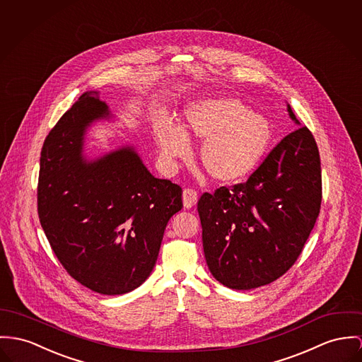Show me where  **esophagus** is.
Returning <instances> with one entry per match:
<instances>
[{
    "mask_svg": "<svg viewBox=\"0 0 362 362\" xmlns=\"http://www.w3.org/2000/svg\"><path fill=\"white\" fill-rule=\"evenodd\" d=\"M197 201H198V195L193 189H185L183 190V205H185V208H187V209L193 208L197 204Z\"/></svg>",
    "mask_w": 362,
    "mask_h": 362,
    "instance_id": "obj_1",
    "label": "esophagus"
}]
</instances>
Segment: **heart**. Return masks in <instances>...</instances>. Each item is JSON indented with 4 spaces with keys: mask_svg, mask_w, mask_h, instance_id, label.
Instances as JSON below:
<instances>
[{
    "mask_svg": "<svg viewBox=\"0 0 362 362\" xmlns=\"http://www.w3.org/2000/svg\"><path fill=\"white\" fill-rule=\"evenodd\" d=\"M153 136L163 163L173 167L190 153L189 139L204 140L199 161L216 182L234 183L250 176L267 156L274 136L270 119L233 96H204L189 102L179 125L158 118Z\"/></svg>",
    "mask_w": 362,
    "mask_h": 362,
    "instance_id": "heart-1",
    "label": "heart"
}]
</instances>
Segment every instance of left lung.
I'll use <instances>...</instances> for the list:
<instances>
[{
	"mask_svg": "<svg viewBox=\"0 0 362 362\" xmlns=\"http://www.w3.org/2000/svg\"><path fill=\"white\" fill-rule=\"evenodd\" d=\"M286 110L299 128L279 141L247 183L198 201L208 269L231 289H255L285 274L320 214L318 147L288 103Z\"/></svg>",
	"mask_w": 362,
	"mask_h": 362,
	"instance_id": "left-lung-1",
	"label": "left lung"
}]
</instances>
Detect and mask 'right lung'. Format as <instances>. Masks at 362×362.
<instances>
[{"label": "right lung", "mask_w": 362, "mask_h": 362, "mask_svg": "<svg viewBox=\"0 0 362 362\" xmlns=\"http://www.w3.org/2000/svg\"><path fill=\"white\" fill-rule=\"evenodd\" d=\"M98 90H86L57 121L40 158L38 216L67 273L102 295H122L153 272L182 189L143 164L134 141L86 153L88 132L114 122Z\"/></svg>", "instance_id": "add662e5"}]
</instances>
